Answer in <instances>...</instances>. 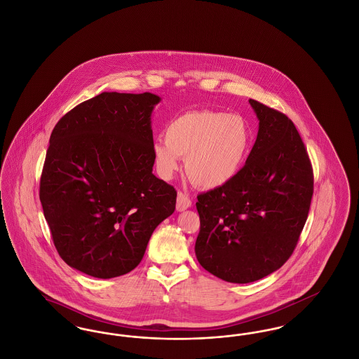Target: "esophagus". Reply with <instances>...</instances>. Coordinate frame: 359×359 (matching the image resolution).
<instances>
[{"label":"esophagus","mask_w":359,"mask_h":359,"mask_svg":"<svg viewBox=\"0 0 359 359\" xmlns=\"http://www.w3.org/2000/svg\"><path fill=\"white\" fill-rule=\"evenodd\" d=\"M191 205H192V202H191L187 194H184V192L177 194V199H176V210L177 211H184V210L189 208Z\"/></svg>","instance_id":"obj_1"}]
</instances>
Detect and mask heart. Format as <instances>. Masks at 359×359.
Returning a JSON list of instances; mask_svg holds the SVG:
<instances>
[{"mask_svg":"<svg viewBox=\"0 0 359 359\" xmlns=\"http://www.w3.org/2000/svg\"><path fill=\"white\" fill-rule=\"evenodd\" d=\"M165 138L152 145L154 164L170 179L186 157L188 177L199 187H221L242 168L252 142L248 122L237 114L210 110L188 111L171 121Z\"/></svg>","mask_w":359,"mask_h":359,"instance_id":"obj_1","label":"heart"}]
</instances>
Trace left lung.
<instances>
[{
	"instance_id": "1",
	"label": "left lung",
	"mask_w": 359,
	"mask_h": 359,
	"mask_svg": "<svg viewBox=\"0 0 359 359\" xmlns=\"http://www.w3.org/2000/svg\"><path fill=\"white\" fill-rule=\"evenodd\" d=\"M259 121L238 173L198 195L199 264L224 281L253 283L292 256L308 218L313 172L304 142L281 111L249 100Z\"/></svg>"
}]
</instances>
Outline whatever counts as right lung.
<instances>
[{
	"label": "right lung",
	"instance_id": "add662e5",
	"mask_svg": "<svg viewBox=\"0 0 359 359\" xmlns=\"http://www.w3.org/2000/svg\"><path fill=\"white\" fill-rule=\"evenodd\" d=\"M160 97L102 93L55 125L40 177L53 245L71 268L97 278L129 273L176 189L154 176L151 114Z\"/></svg>",
	"mask_w": 359,
	"mask_h": 359
}]
</instances>
